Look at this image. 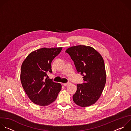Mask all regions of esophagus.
Returning a JSON list of instances; mask_svg holds the SVG:
<instances>
[{
  "mask_svg": "<svg viewBox=\"0 0 131 131\" xmlns=\"http://www.w3.org/2000/svg\"><path fill=\"white\" fill-rule=\"evenodd\" d=\"M69 84H70V83H69V82H68V83H64V84H63V85L65 86H66L68 85Z\"/></svg>",
  "mask_w": 131,
  "mask_h": 131,
  "instance_id": "obj_1",
  "label": "esophagus"
}]
</instances>
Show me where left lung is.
<instances>
[{
	"instance_id": "left-lung-1",
	"label": "left lung",
	"mask_w": 131,
	"mask_h": 131,
	"mask_svg": "<svg viewBox=\"0 0 131 131\" xmlns=\"http://www.w3.org/2000/svg\"><path fill=\"white\" fill-rule=\"evenodd\" d=\"M73 61L78 73L83 75L84 83L77 84L73 100L81 107L89 106L100 98L106 83L104 60L94 48L84 45L73 46L66 51Z\"/></svg>"
}]
</instances>
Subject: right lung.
Wrapping results in <instances>:
<instances>
[{
	"label": "right lung",
	"instance_id": "1",
	"mask_svg": "<svg viewBox=\"0 0 131 131\" xmlns=\"http://www.w3.org/2000/svg\"><path fill=\"white\" fill-rule=\"evenodd\" d=\"M62 47L42 48L30 53L24 61L20 81L26 94L34 103L46 106L54 102L62 89L60 83L48 79L52 73L51 62Z\"/></svg>",
	"mask_w": 131,
	"mask_h": 131
}]
</instances>
